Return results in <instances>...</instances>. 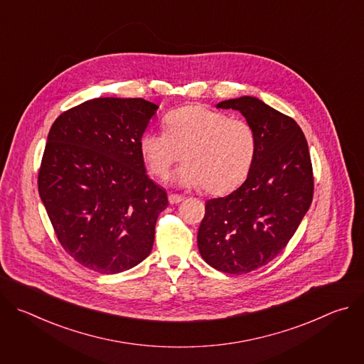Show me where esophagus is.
<instances>
[{
  "instance_id": "1",
  "label": "esophagus",
  "mask_w": 364,
  "mask_h": 364,
  "mask_svg": "<svg viewBox=\"0 0 364 364\" xmlns=\"http://www.w3.org/2000/svg\"><path fill=\"white\" fill-rule=\"evenodd\" d=\"M168 201H170V204H177V203L183 201V196H178V194H170V196H168Z\"/></svg>"
}]
</instances>
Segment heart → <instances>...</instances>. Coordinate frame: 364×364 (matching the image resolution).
Wrapping results in <instances>:
<instances>
[{"label":"heart","instance_id":"1","mask_svg":"<svg viewBox=\"0 0 364 364\" xmlns=\"http://www.w3.org/2000/svg\"><path fill=\"white\" fill-rule=\"evenodd\" d=\"M166 132L146 131L139 139V154L148 171L164 178L181 159L187 161L174 183L225 194L239 187L255 163L257 139L242 119L205 108L187 105L168 112Z\"/></svg>","mask_w":364,"mask_h":364}]
</instances>
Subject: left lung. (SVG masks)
Masks as SVG:
<instances>
[{"label":"left lung","mask_w":364,"mask_h":364,"mask_svg":"<svg viewBox=\"0 0 364 364\" xmlns=\"http://www.w3.org/2000/svg\"><path fill=\"white\" fill-rule=\"evenodd\" d=\"M216 108L245 117L257 151L237 190L205 201L197 246L215 269L242 275L269 264L294 236L313 201V166L298 124L261 99L240 96Z\"/></svg>","instance_id":"left-lung-1"}]
</instances>
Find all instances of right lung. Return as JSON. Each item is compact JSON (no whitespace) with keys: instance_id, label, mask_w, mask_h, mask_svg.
<instances>
[{"instance_id":"1","label":"right lung","mask_w":364,"mask_h":364,"mask_svg":"<svg viewBox=\"0 0 364 364\" xmlns=\"http://www.w3.org/2000/svg\"><path fill=\"white\" fill-rule=\"evenodd\" d=\"M157 109L141 97H95L63 112L50 128L40 198L63 249L99 274L141 264L168 205L139 154V139Z\"/></svg>"}]
</instances>
